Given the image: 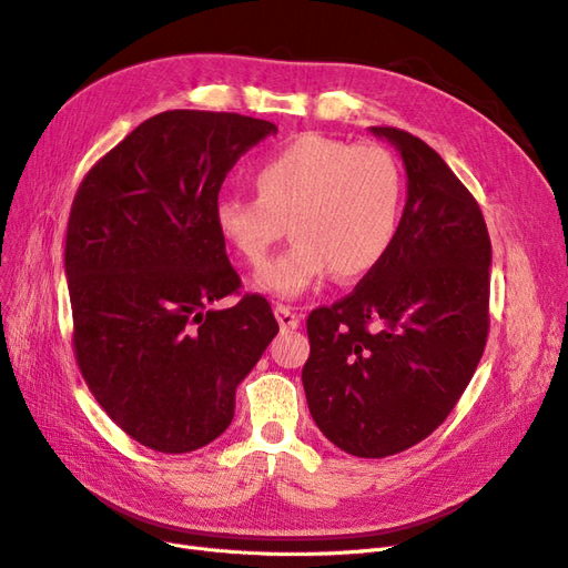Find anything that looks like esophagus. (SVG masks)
Returning a JSON list of instances; mask_svg holds the SVG:
<instances>
[{"instance_id": "34e87169", "label": "esophagus", "mask_w": 568, "mask_h": 568, "mask_svg": "<svg viewBox=\"0 0 568 568\" xmlns=\"http://www.w3.org/2000/svg\"><path fill=\"white\" fill-rule=\"evenodd\" d=\"M274 317H277V322H280V326L282 329H298V324H301V317L291 311L288 305H277L274 307Z\"/></svg>"}]
</instances>
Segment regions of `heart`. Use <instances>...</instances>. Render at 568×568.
<instances>
[{
  "label": "heart",
  "mask_w": 568,
  "mask_h": 568,
  "mask_svg": "<svg viewBox=\"0 0 568 568\" xmlns=\"http://www.w3.org/2000/svg\"><path fill=\"white\" fill-rule=\"evenodd\" d=\"M254 196L215 201V230L244 263L257 267L286 232L280 257L255 274V288L296 301L332 272L363 277L384 261L403 215V170L379 144L298 134L253 168Z\"/></svg>",
  "instance_id": "heart-1"
}]
</instances>
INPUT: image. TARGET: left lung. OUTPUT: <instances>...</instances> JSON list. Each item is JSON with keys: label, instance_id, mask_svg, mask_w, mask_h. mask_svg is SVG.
Listing matches in <instances>:
<instances>
[{"label": "left lung", "instance_id": "8db88e82", "mask_svg": "<svg viewBox=\"0 0 568 568\" xmlns=\"http://www.w3.org/2000/svg\"><path fill=\"white\" fill-rule=\"evenodd\" d=\"M369 130L400 151L405 211L384 261L307 317L303 388L336 448L376 459L434 434L471 382L488 338L490 236L432 146L398 128Z\"/></svg>", "mask_w": 568, "mask_h": 568}]
</instances>
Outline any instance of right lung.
<instances>
[{
    "instance_id": "add662e5",
    "label": "right lung",
    "mask_w": 568,
    "mask_h": 568,
    "mask_svg": "<svg viewBox=\"0 0 568 568\" xmlns=\"http://www.w3.org/2000/svg\"><path fill=\"white\" fill-rule=\"evenodd\" d=\"M277 125L239 113L165 111L84 175L65 234L73 346L97 403L165 455L215 440L234 393L277 336L270 303L246 294L215 230L220 186Z\"/></svg>"
}]
</instances>
